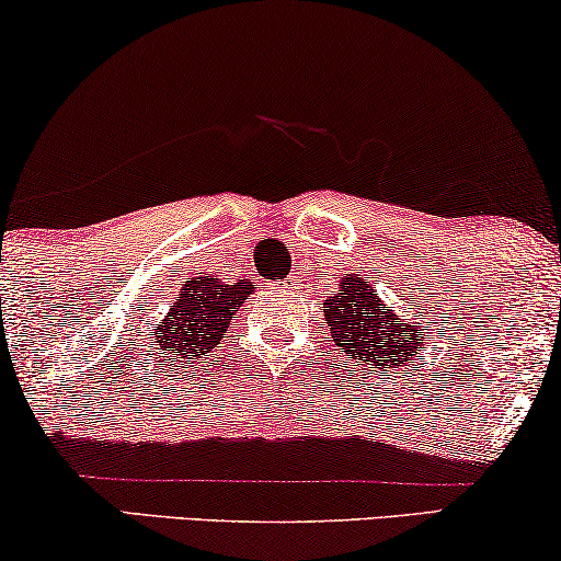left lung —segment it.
Wrapping results in <instances>:
<instances>
[{"label": "left lung", "instance_id": "8db88e82", "mask_svg": "<svg viewBox=\"0 0 561 561\" xmlns=\"http://www.w3.org/2000/svg\"><path fill=\"white\" fill-rule=\"evenodd\" d=\"M324 322L340 351L353 353L355 358L368 355V360H374V355H387L389 360L383 363H402L417 340L414 327L397 322L387 304L378 301L374 286L358 275H347L337 294L327 298Z\"/></svg>", "mask_w": 561, "mask_h": 561}]
</instances>
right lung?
I'll list each match as a JSON object with an SVG mask.
<instances>
[{
  "label": "right lung",
  "mask_w": 561,
  "mask_h": 561,
  "mask_svg": "<svg viewBox=\"0 0 561 561\" xmlns=\"http://www.w3.org/2000/svg\"><path fill=\"white\" fill-rule=\"evenodd\" d=\"M250 286L237 283H221L216 275L193 278L180 288L178 301L170 314L159 324V343L172 347L174 353L187 355L195 351H206L227 332L229 319L237 314L244 298L250 296Z\"/></svg>",
  "instance_id": "obj_1"
}]
</instances>
